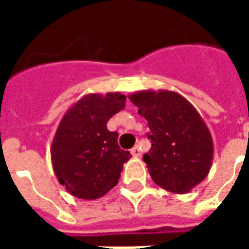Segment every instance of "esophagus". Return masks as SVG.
Here are the masks:
<instances>
[{
  "label": "esophagus",
  "mask_w": 249,
  "mask_h": 249,
  "mask_svg": "<svg viewBox=\"0 0 249 249\" xmlns=\"http://www.w3.org/2000/svg\"><path fill=\"white\" fill-rule=\"evenodd\" d=\"M130 153H132V156L133 157H140L141 156V148L139 145L133 146V148L130 149Z\"/></svg>",
  "instance_id": "obj_1"
}]
</instances>
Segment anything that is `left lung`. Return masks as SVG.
<instances>
[{"label": "left lung", "mask_w": 249, "mask_h": 249, "mask_svg": "<svg viewBox=\"0 0 249 249\" xmlns=\"http://www.w3.org/2000/svg\"><path fill=\"white\" fill-rule=\"evenodd\" d=\"M129 100L148 121L151 151L142 156L152 180L172 193H188L208 176L213 141L192 104L172 90H140Z\"/></svg>", "instance_id": "8db88e82"}]
</instances>
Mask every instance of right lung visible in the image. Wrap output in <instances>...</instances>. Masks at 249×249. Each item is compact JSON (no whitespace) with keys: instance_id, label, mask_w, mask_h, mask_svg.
Listing matches in <instances>:
<instances>
[{"instance_id":"right-lung-1","label":"right lung","mask_w":249,"mask_h":249,"mask_svg":"<svg viewBox=\"0 0 249 249\" xmlns=\"http://www.w3.org/2000/svg\"><path fill=\"white\" fill-rule=\"evenodd\" d=\"M119 92L89 93L66 110L51 146L52 165L58 183L74 197H103L119 183L124 162L132 155L117 144V132L107 123L125 108Z\"/></svg>"}]
</instances>
